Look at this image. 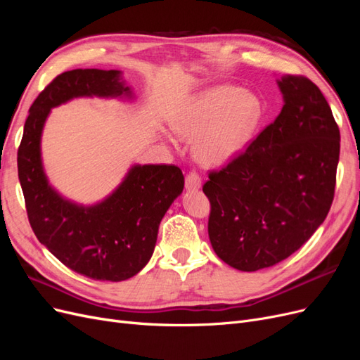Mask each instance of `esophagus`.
Here are the masks:
<instances>
[{"mask_svg":"<svg viewBox=\"0 0 360 360\" xmlns=\"http://www.w3.org/2000/svg\"><path fill=\"white\" fill-rule=\"evenodd\" d=\"M186 189L188 191H197L201 188V177L197 171H191L186 176Z\"/></svg>","mask_w":360,"mask_h":360,"instance_id":"34e87169","label":"esophagus"}]
</instances>
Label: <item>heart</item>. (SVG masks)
Segmentation results:
<instances>
[{"mask_svg": "<svg viewBox=\"0 0 360 360\" xmlns=\"http://www.w3.org/2000/svg\"><path fill=\"white\" fill-rule=\"evenodd\" d=\"M263 105L250 91L234 85H216L197 94L172 123L181 138L195 139V156L207 165L233 159L252 138Z\"/></svg>", "mask_w": 360, "mask_h": 360, "instance_id": "b5f03b06", "label": "heart"}]
</instances>
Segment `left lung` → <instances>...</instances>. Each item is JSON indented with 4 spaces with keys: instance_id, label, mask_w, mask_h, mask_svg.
Instances as JSON below:
<instances>
[{
    "instance_id": "1",
    "label": "left lung",
    "mask_w": 360,
    "mask_h": 360,
    "mask_svg": "<svg viewBox=\"0 0 360 360\" xmlns=\"http://www.w3.org/2000/svg\"><path fill=\"white\" fill-rule=\"evenodd\" d=\"M284 106L245 151L212 171L209 237L242 271L288 258L328 216L340 160V129L320 89L304 76L278 81Z\"/></svg>"
}]
</instances>
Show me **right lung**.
I'll return each instance as SVG.
<instances>
[{
  "mask_svg": "<svg viewBox=\"0 0 360 360\" xmlns=\"http://www.w3.org/2000/svg\"><path fill=\"white\" fill-rule=\"evenodd\" d=\"M132 96L118 70L75 69L58 75L32 102L18 148V176L30 225L41 245L73 271L97 281H124L153 255L159 224L183 191L176 165H135L102 202L75 204L51 188L40 139L52 108L75 97Z\"/></svg>",
  "mask_w": 360,
  "mask_h": 360,
  "instance_id": "add662e5",
  "label": "right lung"
}]
</instances>
